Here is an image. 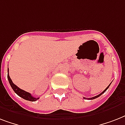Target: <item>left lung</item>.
<instances>
[{
  "label": "left lung",
  "instance_id": "1",
  "mask_svg": "<svg viewBox=\"0 0 125 125\" xmlns=\"http://www.w3.org/2000/svg\"><path fill=\"white\" fill-rule=\"evenodd\" d=\"M110 84H111V83H110V85H109L108 86V87H107L106 88V89H105L104 90V91H103V92H102V93H100V94H99V95H97V96H95V97H92V98H87V99H91V100H92V99H96V98H97V97H100V96H101V95H102V94H103V93H104L105 91H106L107 89H108V87H109V86H110ZM83 99H86V98H85V97H83Z\"/></svg>",
  "mask_w": 125,
  "mask_h": 125
}]
</instances>
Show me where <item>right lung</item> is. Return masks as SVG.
<instances>
[{"instance_id":"right-lung-1","label":"right lung","mask_w":125,"mask_h":125,"mask_svg":"<svg viewBox=\"0 0 125 125\" xmlns=\"http://www.w3.org/2000/svg\"><path fill=\"white\" fill-rule=\"evenodd\" d=\"M8 81L10 82V84L11 87H12L13 90L15 91V93L17 94V95L21 97L22 99H25L26 101H37L38 99H40V97H38V98H36V97H32V95L30 94V93L28 92H26V91L22 90V89H20L19 87H18L15 84L13 83L12 80L10 78V76H9V69H8Z\"/></svg>"}]
</instances>
